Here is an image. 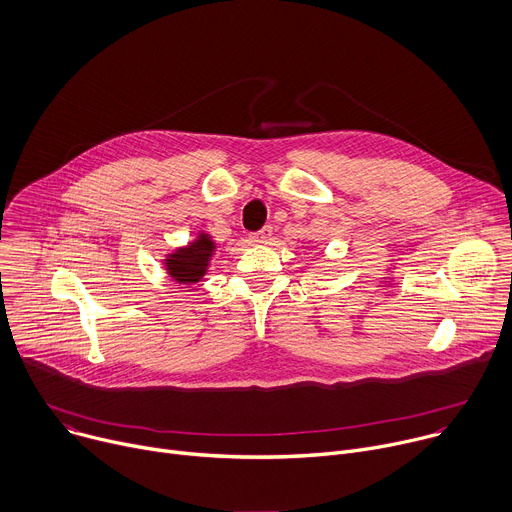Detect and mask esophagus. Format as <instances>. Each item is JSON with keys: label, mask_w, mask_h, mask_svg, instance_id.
Masks as SVG:
<instances>
[{"label": "esophagus", "mask_w": 512, "mask_h": 512, "mask_svg": "<svg viewBox=\"0 0 512 512\" xmlns=\"http://www.w3.org/2000/svg\"><path fill=\"white\" fill-rule=\"evenodd\" d=\"M271 237V226H265V228H261V230H257V232H251V243H257V245H263V243H267V239Z\"/></svg>", "instance_id": "obj_1"}]
</instances>
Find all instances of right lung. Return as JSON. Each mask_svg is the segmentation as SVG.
<instances>
[{
  "mask_svg": "<svg viewBox=\"0 0 512 512\" xmlns=\"http://www.w3.org/2000/svg\"><path fill=\"white\" fill-rule=\"evenodd\" d=\"M214 243L210 237L200 235L194 243H190L185 249H177L167 259V269L173 280L179 284H196L202 280L206 273L208 261L212 257Z\"/></svg>",
  "mask_w": 512,
  "mask_h": 512,
  "instance_id": "right-lung-1",
  "label": "right lung"
}]
</instances>
